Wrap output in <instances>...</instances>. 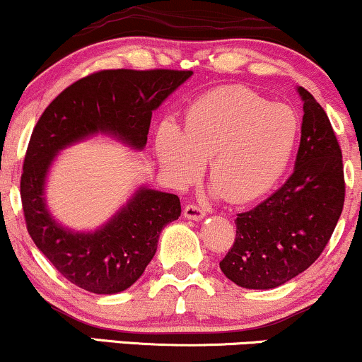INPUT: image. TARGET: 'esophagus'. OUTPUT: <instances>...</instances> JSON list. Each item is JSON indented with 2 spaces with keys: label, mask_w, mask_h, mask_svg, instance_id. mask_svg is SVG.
Returning <instances> with one entry per match:
<instances>
[{
  "label": "esophagus",
  "mask_w": 362,
  "mask_h": 362,
  "mask_svg": "<svg viewBox=\"0 0 362 362\" xmlns=\"http://www.w3.org/2000/svg\"><path fill=\"white\" fill-rule=\"evenodd\" d=\"M185 218H189V220H202L203 216H205V210H203L202 206L194 205V203H189V205L185 206Z\"/></svg>",
  "instance_id": "1"
}]
</instances>
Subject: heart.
Masks as SVG:
<instances>
[{
    "instance_id": "1",
    "label": "heart",
    "mask_w": 362,
    "mask_h": 362,
    "mask_svg": "<svg viewBox=\"0 0 362 362\" xmlns=\"http://www.w3.org/2000/svg\"><path fill=\"white\" fill-rule=\"evenodd\" d=\"M298 117L288 105L267 103L245 88H220L188 106L182 130L165 120L156 130V156L177 188L210 160L215 188L232 203H247L273 188L298 139Z\"/></svg>"
}]
</instances>
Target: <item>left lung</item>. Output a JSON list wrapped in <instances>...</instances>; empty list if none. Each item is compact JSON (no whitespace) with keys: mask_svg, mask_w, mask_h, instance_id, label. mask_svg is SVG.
Masks as SVG:
<instances>
[{"mask_svg":"<svg viewBox=\"0 0 362 362\" xmlns=\"http://www.w3.org/2000/svg\"><path fill=\"white\" fill-rule=\"evenodd\" d=\"M295 169L252 210L237 215L235 240L220 269L249 290H271L308 269L332 237L342 214V152L329 117L305 88Z\"/></svg>","mask_w":362,"mask_h":362,"instance_id":"left-lung-1","label":"left lung"}]
</instances>
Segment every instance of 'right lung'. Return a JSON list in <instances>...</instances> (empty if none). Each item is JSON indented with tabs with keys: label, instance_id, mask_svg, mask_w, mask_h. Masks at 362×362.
Returning a JSON list of instances; mask_svg holds the SVG:
<instances>
[{
	"label": "right lung",
	"instance_id": "add662e5",
	"mask_svg": "<svg viewBox=\"0 0 362 362\" xmlns=\"http://www.w3.org/2000/svg\"><path fill=\"white\" fill-rule=\"evenodd\" d=\"M193 71L110 69L66 88L38 118L20 181L27 230L55 269L96 295H113L142 276L159 233L181 215L176 194L139 188L127 205L95 232H74L55 222L45 205V181L62 148L112 135L135 151L147 144L152 112L191 78Z\"/></svg>",
	"mask_w": 362,
	"mask_h": 362
}]
</instances>
